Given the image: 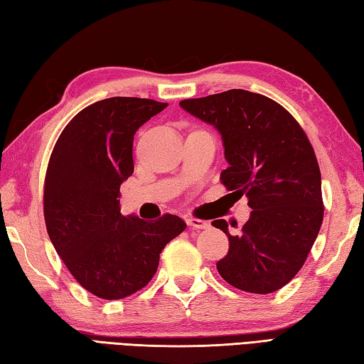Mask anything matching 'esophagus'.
Instances as JSON below:
<instances>
[{"label": "esophagus", "mask_w": 364, "mask_h": 364, "mask_svg": "<svg viewBox=\"0 0 364 364\" xmlns=\"http://www.w3.org/2000/svg\"><path fill=\"white\" fill-rule=\"evenodd\" d=\"M186 223L192 229H208L210 223H206L203 219H197V218H188Z\"/></svg>", "instance_id": "1"}]
</instances>
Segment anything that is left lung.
Listing matches in <instances>:
<instances>
[{
	"instance_id": "obj_1",
	"label": "left lung",
	"mask_w": 364,
	"mask_h": 364,
	"mask_svg": "<svg viewBox=\"0 0 364 364\" xmlns=\"http://www.w3.org/2000/svg\"><path fill=\"white\" fill-rule=\"evenodd\" d=\"M180 105L223 135L229 167L219 180L252 208L237 235L224 219L213 220L229 238L219 274L251 294L282 289L304 265L323 220L322 176L308 135L281 104L246 90Z\"/></svg>"
}]
</instances>
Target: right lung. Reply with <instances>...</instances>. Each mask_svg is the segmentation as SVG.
<instances>
[{"label": "right lung", "mask_w": 364, "mask_h": 364, "mask_svg": "<svg viewBox=\"0 0 364 364\" xmlns=\"http://www.w3.org/2000/svg\"><path fill=\"white\" fill-rule=\"evenodd\" d=\"M167 102L109 97L69 121L50 154L44 219L56 252L75 281L102 300L144 289L159 254L186 223L175 215L146 223L119 213V186L134 172V134Z\"/></svg>", "instance_id": "right-lung-1"}]
</instances>
